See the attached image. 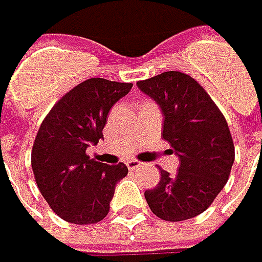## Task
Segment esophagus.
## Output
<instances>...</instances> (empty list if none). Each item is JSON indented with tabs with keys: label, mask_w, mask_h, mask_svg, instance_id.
Wrapping results in <instances>:
<instances>
[{
	"label": "esophagus",
	"mask_w": 262,
	"mask_h": 262,
	"mask_svg": "<svg viewBox=\"0 0 262 262\" xmlns=\"http://www.w3.org/2000/svg\"><path fill=\"white\" fill-rule=\"evenodd\" d=\"M126 165H127V168H129L130 171H133V169H138V168L140 167V162L139 161H136V159H130V161L126 162Z\"/></svg>",
	"instance_id": "1"
}]
</instances>
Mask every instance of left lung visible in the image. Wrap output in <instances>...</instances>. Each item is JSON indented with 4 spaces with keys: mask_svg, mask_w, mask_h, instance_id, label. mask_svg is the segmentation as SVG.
<instances>
[{
    "mask_svg": "<svg viewBox=\"0 0 262 262\" xmlns=\"http://www.w3.org/2000/svg\"><path fill=\"white\" fill-rule=\"evenodd\" d=\"M164 114L162 138L180 158L176 176L162 169L158 185L145 191L154 214L181 222L203 213L228 183L235 146L225 116L194 78L178 71L138 81Z\"/></svg>",
    "mask_w": 262,
    "mask_h": 262,
    "instance_id": "obj_1",
    "label": "left lung"
}]
</instances>
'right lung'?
<instances>
[{
	"label": "right lung",
	"mask_w": 262,
	"mask_h": 262,
	"mask_svg": "<svg viewBox=\"0 0 262 262\" xmlns=\"http://www.w3.org/2000/svg\"><path fill=\"white\" fill-rule=\"evenodd\" d=\"M132 86L90 78L63 95L41 122L32 149L33 174L50 209L63 221L91 225L110 210L127 167L90 159L85 150L104 139L107 114Z\"/></svg>",
	"instance_id": "add662e5"
}]
</instances>
